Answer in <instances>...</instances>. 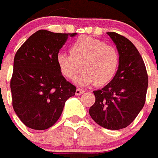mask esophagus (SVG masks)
I'll return each instance as SVG.
<instances>
[{
	"label": "esophagus",
	"mask_w": 158,
	"mask_h": 158,
	"mask_svg": "<svg viewBox=\"0 0 158 158\" xmlns=\"http://www.w3.org/2000/svg\"><path fill=\"white\" fill-rule=\"evenodd\" d=\"M84 93H85V90L82 89H76L75 94H77V95H80V94H84Z\"/></svg>",
	"instance_id": "1"
}]
</instances>
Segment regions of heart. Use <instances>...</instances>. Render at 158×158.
Segmentation results:
<instances>
[{
  "instance_id": "1",
  "label": "heart",
  "mask_w": 158,
  "mask_h": 158,
  "mask_svg": "<svg viewBox=\"0 0 158 158\" xmlns=\"http://www.w3.org/2000/svg\"><path fill=\"white\" fill-rule=\"evenodd\" d=\"M69 53L60 52L57 64L62 75L73 79L81 70L75 83L80 86L94 84L98 86L107 85L117 72L120 54L117 48L104 41L89 37H79L69 48Z\"/></svg>"
}]
</instances>
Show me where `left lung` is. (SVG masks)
I'll list each match as a JSON object with an SVG mask.
<instances>
[{"label":"left lung","mask_w":158,"mask_h":158,"mask_svg":"<svg viewBox=\"0 0 158 158\" xmlns=\"http://www.w3.org/2000/svg\"><path fill=\"white\" fill-rule=\"evenodd\" d=\"M120 54L115 77L101 89L94 91L95 102L89 110L91 118L109 130L126 128L144 106L148 77L144 61L129 39L107 32Z\"/></svg>","instance_id":"left-lung-1"}]
</instances>
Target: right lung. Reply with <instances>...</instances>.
I'll use <instances>...</instances> for the list:
<instances>
[{
  "label": "right lung",
  "mask_w": 158,
  "mask_h": 158,
  "mask_svg": "<svg viewBox=\"0 0 158 158\" xmlns=\"http://www.w3.org/2000/svg\"><path fill=\"white\" fill-rule=\"evenodd\" d=\"M75 35L39 30L16 52L10 79L12 106L26 127L33 130L52 127L65 101L75 95L76 87L62 75L57 64L68 37Z\"/></svg>",
  "instance_id": "right-lung-1"
}]
</instances>
